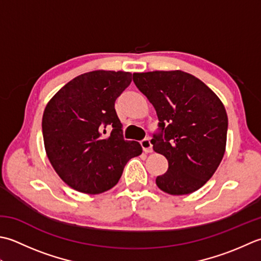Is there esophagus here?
Instances as JSON below:
<instances>
[{
  "mask_svg": "<svg viewBox=\"0 0 261 261\" xmlns=\"http://www.w3.org/2000/svg\"><path fill=\"white\" fill-rule=\"evenodd\" d=\"M141 146L143 148V151L145 153H151L153 151L152 148V143L150 138H144V140L141 141Z\"/></svg>",
  "mask_w": 261,
  "mask_h": 261,
  "instance_id": "esophagus-1",
  "label": "esophagus"
}]
</instances>
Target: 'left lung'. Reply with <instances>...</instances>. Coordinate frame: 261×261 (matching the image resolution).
<instances>
[{"label": "left lung", "instance_id": "8db88e82", "mask_svg": "<svg viewBox=\"0 0 261 261\" xmlns=\"http://www.w3.org/2000/svg\"><path fill=\"white\" fill-rule=\"evenodd\" d=\"M137 89L159 119L151 143L167 158L168 171L156 186L170 195H187L208 181L224 155L227 115L219 97L199 79L182 71L133 74Z\"/></svg>", "mask_w": 261, "mask_h": 261}]
</instances>
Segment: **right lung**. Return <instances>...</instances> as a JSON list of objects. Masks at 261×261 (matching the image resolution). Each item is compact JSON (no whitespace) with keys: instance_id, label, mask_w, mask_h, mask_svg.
Returning a JSON list of instances; mask_svg holds the SVG:
<instances>
[{"instance_id":"obj_1","label":"right lung","mask_w":261,"mask_h":261,"mask_svg":"<svg viewBox=\"0 0 261 261\" xmlns=\"http://www.w3.org/2000/svg\"><path fill=\"white\" fill-rule=\"evenodd\" d=\"M130 82L128 72L84 73L47 103L41 124L46 153L71 188L91 195L109 190L126 163L142 153L140 143L124 138L115 109L116 99Z\"/></svg>"}]
</instances>
